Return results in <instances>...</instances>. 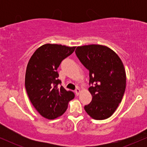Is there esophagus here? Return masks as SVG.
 Segmentation results:
<instances>
[{
  "mask_svg": "<svg viewBox=\"0 0 147 147\" xmlns=\"http://www.w3.org/2000/svg\"><path fill=\"white\" fill-rule=\"evenodd\" d=\"M80 92H81V90L79 88H77L75 90V93L77 95H79V93H80Z\"/></svg>",
  "mask_w": 147,
  "mask_h": 147,
  "instance_id": "34e87169",
  "label": "esophagus"
}]
</instances>
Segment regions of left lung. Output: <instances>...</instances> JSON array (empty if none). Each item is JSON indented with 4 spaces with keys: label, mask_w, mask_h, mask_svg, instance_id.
<instances>
[{
    "label": "left lung",
    "mask_w": 147,
    "mask_h": 147,
    "mask_svg": "<svg viewBox=\"0 0 147 147\" xmlns=\"http://www.w3.org/2000/svg\"><path fill=\"white\" fill-rule=\"evenodd\" d=\"M75 53L89 70L88 88L91 102L84 106L92 119L102 120L110 117L122 101L126 88V75L122 60L113 50L103 45L78 46Z\"/></svg>",
    "instance_id": "8db88e82"
}]
</instances>
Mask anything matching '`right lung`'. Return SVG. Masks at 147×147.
<instances>
[{"label":"right lung","mask_w":147,"mask_h":147,"mask_svg":"<svg viewBox=\"0 0 147 147\" xmlns=\"http://www.w3.org/2000/svg\"><path fill=\"white\" fill-rule=\"evenodd\" d=\"M76 47L46 43L37 48L27 65L25 85L34 107L43 117L54 119L61 116L75 97L72 91L59 87L57 68Z\"/></svg>","instance_id":"right-lung-1"}]
</instances>
